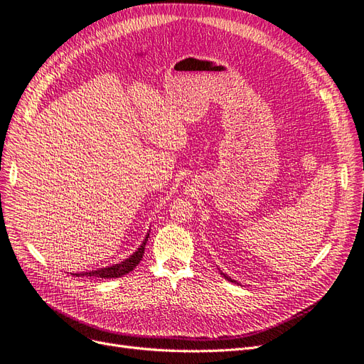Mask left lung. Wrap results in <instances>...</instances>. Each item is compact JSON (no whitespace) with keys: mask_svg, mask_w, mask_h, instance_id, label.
<instances>
[{"mask_svg":"<svg viewBox=\"0 0 364 364\" xmlns=\"http://www.w3.org/2000/svg\"><path fill=\"white\" fill-rule=\"evenodd\" d=\"M219 272H220V275H222V277H224V278H225V279H227V281H231V283H236V284H239V283H237V281H236V279H232V278H231V277H228V275H227V274H224V272H222V271H219Z\"/></svg>","mask_w":364,"mask_h":364,"instance_id":"8db88e82","label":"left lung"}]
</instances>
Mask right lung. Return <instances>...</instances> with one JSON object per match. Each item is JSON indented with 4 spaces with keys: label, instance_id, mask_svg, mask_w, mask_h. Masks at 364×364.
Listing matches in <instances>:
<instances>
[{
    "label": "right lung",
    "instance_id": "add662e5",
    "mask_svg": "<svg viewBox=\"0 0 364 364\" xmlns=\"http://www.w3.org/2000/svg\"><path fill=\"white\" fill-rule=\"evenodd\" d=\"M149 237V232H146V236L142 242V245L139 246V248L136 250V252H133L128 259H125L124 262L121 263H116L113 266H105V267H101V269H97V271H89V272H77V274H73V275H77V277H98V278H119L122 275H127L128 272H132L133 269L140 263V260H142L144 257V252H145V245H146V240Z\"/></svg>",
    "mask_w": 364,
    "mask_h": 364
}]
</instances>
